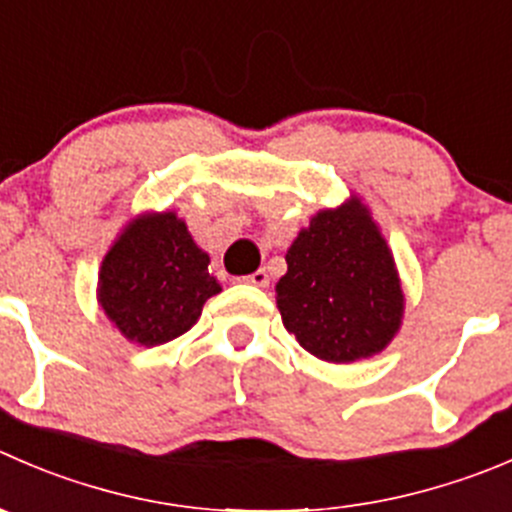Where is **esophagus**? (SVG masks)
Listing matches in <instances>:
<instances>
[{
    "label": "esophagus",
    "mask_w": 512,
    "mask_h": 512,
    "mask_svg": "<svg viewBox=\"0 0 512 512\" xmlns=\"http://www.w3.org/2000/svg\"><path fill=\"white\" fill-rule=\"evenodd\" d=\"M242 282H245V285L267 287V285H270V275H267V270H265V267H260V270H255V272H252V275L242 277Z\"/></svg>",
    "instance_id": "34e87169"
}]
</instances>
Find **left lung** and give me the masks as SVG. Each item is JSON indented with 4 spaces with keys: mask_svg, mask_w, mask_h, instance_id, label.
<instances>
[{
    "mask_svg": "<svg viewBox=\"0 0 512 512\" xmlns=\"http://www.w3.org/2000/svg\"><path fill=\"white\" fill-rule=\"evenodd\" d=\"M277 280L282 325L310 355L335 365L365 360L403 327L405 292L393 250L362 197L317 210L287 247Z\"/></svg>",
    "mask_w": 512,
    "mask_h": 512,
    "instance_id": "left-lung-1",
    "label": "left lung"
}]
</instances>
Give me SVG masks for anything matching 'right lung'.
Returning <instances> with one entry per match:
<instances>
[{
    "mask_svg": "<svg viewBox=\"0 0 512 512\" xmlns=\"http://www.w3.org/2000/svg\"><path fill=\"white\" fill-rule=\"evenodd\" d=\"M177 212H140L119 230L97 277V305L124 337L155 347L185 335L222 285Z\"/></svg>",
    "mask_w": 512,
    "mask_h": 512,
    "instance_id": "right-lung-1",
    "label": "right lung"
}]
</instances>
